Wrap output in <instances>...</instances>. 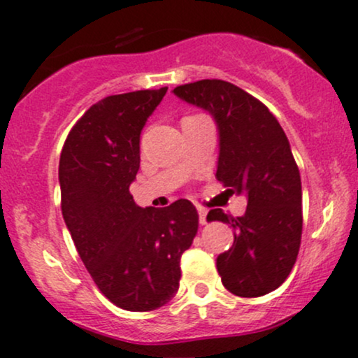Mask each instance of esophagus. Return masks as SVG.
Masks as SVG:
<instances>
[{
    "label": "esophagus",
    "mask_w": 358,
    "mask_h": 358,
    "mask_svg": "<svg viewBox=\"0 0 358 358\" xmlns=\"http://www.w3.org/2000/svg\"><path fill=\"white\" fill-rule=\"evenodd\" d=\"M199 220L202 225L207 224V208L199 207Z\"/></svg>",
    "instance_id": "1"
}]
</instances>
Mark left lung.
<instances>
[{"mask_svg":"<svg viewBox=\"0 0 358 358\" xmlns=\"http://www.w3.org/2000/svg\"><path fill=\"white\" fill-rule=\"evenodd\" d=\"M173 94L215 119L217 180L248 196L242 217L220 208L207 215L234 229L232 248L217 257L222 285L242 298L268 294L289 276L303 231L301 178L285 131L261 101L231 82L205 79Z\"/></svg>","mask_w":358,"mask_h":358,"instance_id":"8db88e82","label":"left lung"}]
</instances>
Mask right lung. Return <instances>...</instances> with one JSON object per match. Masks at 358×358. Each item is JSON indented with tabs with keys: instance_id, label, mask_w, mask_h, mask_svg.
Wrapping results in <instances>:
<instances>
[{
	"instance_id": "obj_1",
	"label": "right lung",
	"mask_w": 358,
	"mask_h": 358,
	"mask_svg": "<svg viewBox=\"0 0 358 358\" xmlns=\"http://www.w3.org/2000/svg\"><path fill=\"white\" fill-rule=\"evenodd\" d=\"M166 90L96 102L60 155L65 225L101 293L127 311H153L175 296L180 259L199 231V213L188 200L143 208L129 193L139 170V136Z\"/></svg>"
}]
</instances>
